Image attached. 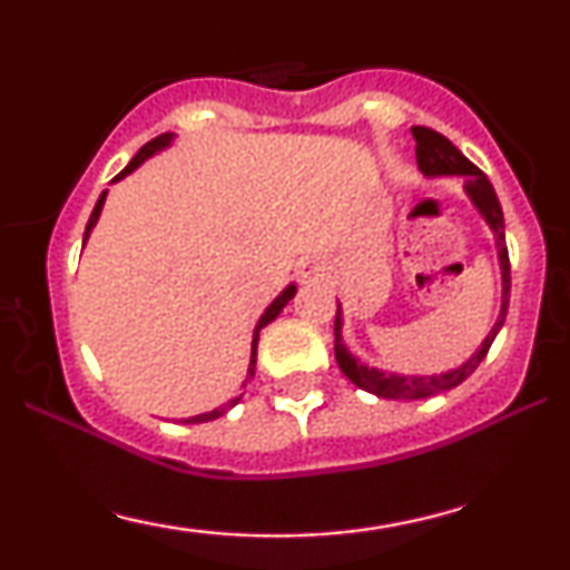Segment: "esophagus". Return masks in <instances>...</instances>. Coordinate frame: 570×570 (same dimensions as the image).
Listing matches in <instances>:
<instances>
[{"mask_svg": "<svg viewBox=\"0 0 570 570\" xmlns=\"http://www.w3.org/2000/svg\"><path fill=\"white\" fill-rule=\"evenodd\" d=\"M324 276H326L324 263H316V259H307V263L299 265V278H303L305 284H316V281H324Z\"/></svg>", "mask_w": 570, "mask_h": 570, "instance_id": "esophagus-1", "label": "esophagus"}]
</instances>
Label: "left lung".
Instances as JSON below:
<instances>
[{"instance_id": "left-lung-1", "label": "left lung", "mask_w": 570, "mask_h": 570, "mask_svg": "<svg viewBox=\"0 0 570 570\" xmlns=\"http://www.w3.org/2000/svg\"><path fill=\"white\" fill-rule=\"evenodd\" d=\"M412 136H415V158L417 168H421L423 176H463V193L472 200V206L480 212V217L488 222L490 233L495 238V254H499V271H501V307L499 318L490 326L485 340L480 343L472 356L461 364V367L440 372V375H399V372L377 370L364 364L362 358L353 356V353L345 348L343 343V307L337 303V316H335V358L337 367L343 370V375L356 385V389L367 391V394H375L381 399H429L442 394V391L455 389L466 381L472 372L480 367L482 358L488 356L490 345H493L495 335L503 326V318H507L509 307V252H507V238H503V212L501 203L495 198V189L488 181V176L474 166L472 160L463 158L461 149L455 147L453 141L444 139L436 130L415 126L412 128Z\"/></svg>"}]
</instances>
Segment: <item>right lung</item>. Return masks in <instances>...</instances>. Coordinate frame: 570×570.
I'll return each mask as SVG.
<instances>
[{
    "mask_svg": "<svg viewBox=\"0 0 570 570\" xmlns=\"http://www.w3.org/2000/svg\"><path fill=\"white\" fill-rule=\"evenodd\" d=\"M174 139H176V134H163V136H158V139H153V141H147L144 144V147L139 149V153L134 155V160L128 163L126 168H122L120 174L115 176L112 181H120V179H126L128 174H134L136 168L141 166L144 160H149V158H155V155L158 153H163V149H168L174 144ZM104 200H107V189H104L101 195H98V200H96V206H94V214H90V219H88V225H85V235H82V246L88 244V238H90V230H94L96 227V222H98V217H101V208H104ZM294 292H297V284H289L286 286L284 292L278 294L276 299H273L271 305L265 307V313L263 316H259V322H257V326H254V335H252V356H248V370H246V381H244V389H246V383L252 381L254 377V367H257V343H259V332L265 330L267 324L271 322H276V316L281 311H284L286 305H289V299L294 297ZM240 399H244V394H238V396H233L230 402H225V404H219V407H214V410H208V412H200V415H193V417H185V423H208V421H217L219 415H225L227 410H233L235 404L240 402Z\"/></svg>",
    "mask_w": 570,
    "mask_h": 570,
    "instance_id": "obj_1",
    "label": "right lung"
}]
</instances>
